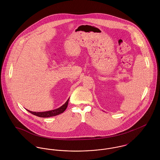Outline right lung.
<instances>
[{
  "label": "right lung",
  "instance_id": "1",
  "mask_svg": "<svg viewBox=\"0 0 160 160\" xmlns=\"http://www.w3.org/2000/svg\"><path fill=\"white\" fill-rule=\"evenodd\" d=\"M68 100L66 102V103L63 105L61 107L57 108V109H55V110H51V111H48V112H31L29 110H28L29 113H32V114H34V115H36L37 116H39V117H41V118H48V117H51V116H56V115H58V114H61L63 112H64L65 111V110L67 109V107H68Z\"/></svg>",
  "mask_w": 160,
  "mask_h": 160
}]
</instances>
